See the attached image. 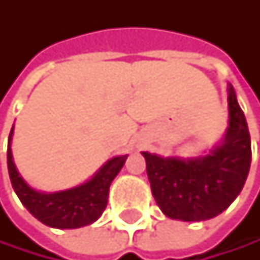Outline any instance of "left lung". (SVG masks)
<instances>
[{
	"instance_id": "8db88e82",
	"label": "left lung",
	"mask_w": 260,
	"mask_h": 260,
	"mask_svg": "<svg viewBox=\"0 0 260 260\" xmlns=\"http://www.w3.org/2000/svg\"><path fill=\"white\" fill-rule=\"evenodd\" d=\"M228 106L226 137L211 154L182 160L142 153L153 197L167 217L184 221L214 218L243 188L251 165V139L233 85L228 88Z\"/></svg>"
}]
</instances>
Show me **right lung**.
Wrapping results in <instances>:
<instances>
[{
	"label": "right lung",
	"mask_w": 260,
	"mask_h": 260,
	"mask_svg": "<svg viewBox=\"0 0 260 260\" xmlns=\"http://www.w3.org/2000/svg\"><path fill=\"white\" fill-rule=\"evenodd\" d=\"M12 131L7 146L9 176L15 193L27 211L43 224L59 229H75L96 221L107 206L111 182L118 175L127 156L111 159L90 181L79 187L56 193H40L29 187L17 172L11 151Z\"/></svg>",
	"instance_id": "right-lung-1"
}]
</instances>
